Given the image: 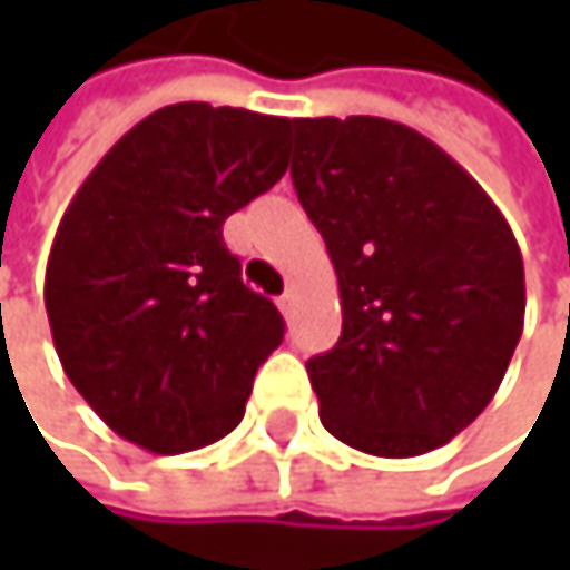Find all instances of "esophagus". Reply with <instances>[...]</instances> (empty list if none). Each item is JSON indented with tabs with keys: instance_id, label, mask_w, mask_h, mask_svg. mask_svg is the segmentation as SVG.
I'll use <instances>...</instances> for the list:
<instances>
[{
	"instance_id": "34e87169",
	"label": "esophagus",
	"mask_w": 570,
	"mask_h": 570,
	"mask_svg": "<svg viewBox=\"0 0 570 570\" xmlns=\"http://www.w3.org/2000/svg\"><path fill=\"white\" fill-rule=\"evenodd\" d=\"M277 303H281V309H284V313H289V309H293V303H296V289L289 286V289H286V293L281 296V299H277Z\"/></svg>"
}]
</instances>
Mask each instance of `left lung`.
<instances>
[{"label": "left lung", "instance_id": "8db88e82", "mask_svg": "<svg viewBox=\"0 0 570 570\" xmlns=\"http://www.w3.org/2000/svg\"><path fill=\"white\" fill-rule=\"evenodd\" d=\"M293 187L323 234L343 333L306 363L340 442L412 459L492 402L524 326V264L482 184L425 135L370 115L296 118Z\"/></svg>", "mask_w": 570, "mask_h": 570}]
</instances>
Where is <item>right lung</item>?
<instances>
[{
  "mask_svg": "<svg viewBox=\"0 0 570 570\" xmlns=\"http://www.w3.org/2000/svg\"><path fill=\"white\" fill-rule=\"evenodd\" d=\"M289 118L180 101L71 197L46 267L65 376L121 439L180 455L237 429L281 309L240 281L224 220L286 171Z\"/></svg>",
  "mask_w": 570,
  "mask_h": 570,
  "instance_id": "add662e5",
  "label": "right lung"
}]
</instances>
